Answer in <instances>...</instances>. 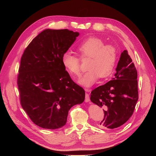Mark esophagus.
Segmentation results:
<instances>
[{
  "label": "esophagus",
  "instance_id": "1",
  "mask_svg": "<svg viewBox=\"0 0 156 156\" xmlns=\"http://www.w3.org/2000/svg\"><path fill=\"white\" fill-rule=\"evenodd\" d=\"M85 91L88 92L90 91V89H85ZM85 101L86 102H88L90 101V95L87 93H86V94H85Z\"/></svg>",
  "mask_w": 156,
  "mask_h": 156
}]
</instances>
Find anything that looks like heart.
<instances>
[{
  "label": "heart",
  "instance_id": "obj_1",
  "mask_svg": "<svg viewBox=\"0 0 156 156\" xmlns=\"http://www.w3.org/2000/svg\"><path fill=\"white\" fill-rule=\"evenodd\" d=\"M77 50L82 59L90 58L87 67L88 71L78 80L80 85L90 87L97 82L99 77L108 78L112 75L117 59L115 47L105 45L101 38L91 37L83 40L78 45ZM61 60L64 68L70 75H80V60L78 57L66 52L63 54Z\"/></svg>",
  "mask_w": 156,
  "mask_h": 156
}]
</instances>
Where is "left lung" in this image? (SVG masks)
I'll list each match as a JSON object with an SVG mask.
<instances>
[{"label": "left lung", "mask_w": 156, "mask_h": 156, "mask_svg": "<svg viewBox=\"0 0 156 156\" xmlns=\"http://www.w3.org/2000/svg\"><path fill=\"white\" fill-rule=\"evenodd\" d=\"M114 78L92 91L91 101L102 108L99 127L114 129L125 124L133 113L138 99L137 71L125 50L121 54Z\"/></svg>", "instance_id": "left-lung-1"}]
</instances>
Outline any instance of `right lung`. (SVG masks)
Masks as SVG:
<instances>
[{"mask_svg": "<svg viewBox=\"0 0 156 156\" xmlns=\"http://www.w3.org/2000/svg\"><path fill=\"white\" fill-rule=\"evenodd\" d=\"M78 35L68 29L45 30L22 55L17 80L21 104L41 128L62 127L69 109L85 100L83 88L71 80L61 60Z\"/></svg>", "mask_w": 156, "mask_h": 156, "instance_id": "right-lung-1", "label": "right lung"}]
</instances>
